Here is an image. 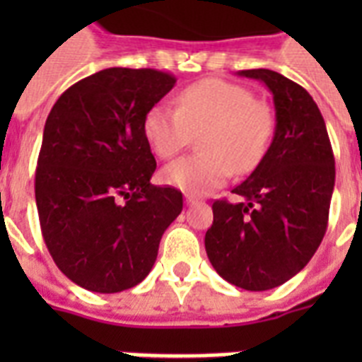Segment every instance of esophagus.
<instances>
[{
    "instance_id": "esophagus-1",
    "label": "esophagus",
    "mask_w": 362,
    "mask_h": 362,
    "mask_svg": "<svg viewBox=\"0 0 362 362\" xmlns=\"http://www.w3.org/2000/svg\"><path fill=\"white\" fill-rule=\"evenodd\" d=\"M197 203V197H195V195H189V193H187L186 195V204H195Z\"/></svg>"
}]
</instances>
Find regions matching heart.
<instances>
[{
    "instance_id": "heart-1",
    "label": "heart",
    "mask_w": 362,
    "mask_h": 362,
    "mask_svg": "<svg viewBox=\"0 0 362 362\" xmlns=\"http://www.w3.org/2000/svg\"><path fill=\"white\" fill-rule=\"evenodd\" d=\"M152 152L169 159L199 139V156H187L161 170V180L182 192L204 195L223 186L233 170L250 173L263 159L274 133V112L253 99L246 86L204 78L176 95V109L153 105L142 122Z\"/></svg>"
}]
</instances>
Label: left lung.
I'll return each instance as SVG.
<instances>
[{
    "instance_id": "obj_1",
    "label": "left lung",
    "mask_w": 362,
    "mask_h": 362,
    "mask_svg": "<svg viewBox=\"0 0 362 362\" xmlns=\"http://www.w3.org/2000/svg\"><path fill=\"white\" fill-rule=\"evenodd\" d=\"M272 93L274 136L253 173L233 189L246 203L216 201L204 247L216 272L246 291L286 284L308 264L327 231L334 156L325 120L303 86L270 69L238 71Z\"/></svg>"
}]
</instances>
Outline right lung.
<instances>
[{
  "mask_svg": "<svg viewBox=\"0 0 362 362\" xmlns=\"http://www.w3.org/2000/svg\"><path fill=\"white\" fill-rule=\"evenodd\" d=\"M175 84L163 71L110 67L65 90L48 115L35 170L42 238L88 291L141 284L182 212L178 189L150 184L156 159L142 131Z\"/></svg>",
  "mask_w": 362,
  "mask_h": 362,
  "instance_id": "1",
  "label": "right lung"
}]
</instances>
